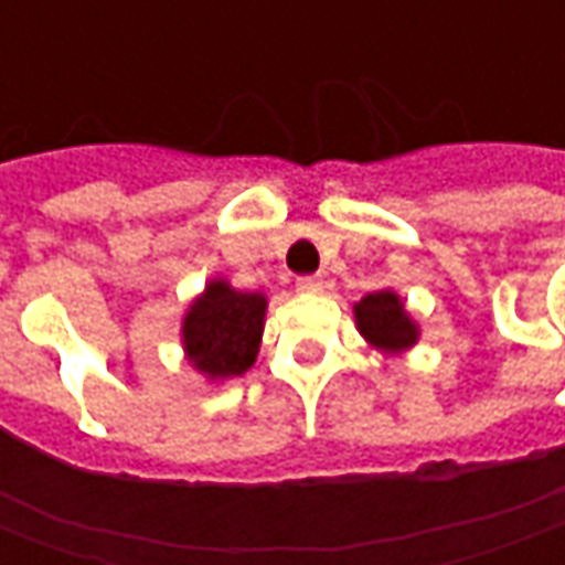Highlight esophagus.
<instances>
[{
    "mask_svg": "<svg viewBox=\"0 0 565 565\" xmlns=\"http://www.w3.org/2000/svg\"><path fill=\"white\" fill-rule=\"evenodd\" d=\"M296 290H299V294H320V290H323V278H320V275H302V278L296 281Z\"/></svg>",
    "mask_w": 565,
    "mask_h": 565,
    "instance_id": "esophagus-1",
    "label": "esophagus"
}]
</instances>
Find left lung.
Returning <instances> with one entry per match:
<instances>
[{
	"label": "left lung",
	"mask_w": 565,
	"mask_h": 565,
	"mask_svg": "<svg viewBox=\"0 0 565 565\" xmlns=\"http://www.w3.org/2000/svg\"><path fill=\"white\" fill-rule=\"evenodd\" d=\"M356 327L381 351H405L417 342L415 320L405 315L399 296L391 290L363 296L354 306Z\"/></svg>",
	"instance_id": "1"
}]
</instances>
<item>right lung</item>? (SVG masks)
<instances>
[{
  "instance_id": "add662e5",
  "label": "right lung",
  "mask_w": 565,
  "mask_h": 565,
  "mask_svg": "<svg viewBox=\"0 0 565 565\" xmlns=\"http://www.w3.org/2000/svg\"><path fill=\"white\" fill-rule=\"evenodd\" d=\"M263 315V294H242L226 281H211L184 318L190 363L209 379H233L247 372L257 360Z\"/></svg>"
}]
</instances>
